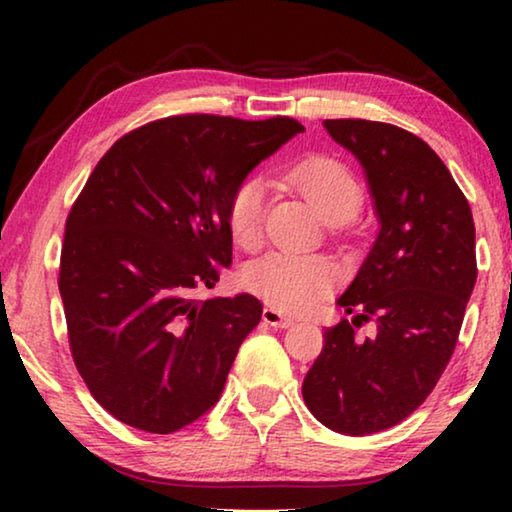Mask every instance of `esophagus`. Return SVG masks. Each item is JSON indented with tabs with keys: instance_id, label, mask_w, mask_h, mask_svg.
<instances>
[{
	"instance_id": "esophagus-1",
	"label": "esophagus",
	"mask_w": 512,
	"mask_h": 512,
	"mask_svg": "<svg viewBox=\"0 0 512 512\" xmlns=\"http://www.w3.org/2000/svg\"><path fill=\"white\" fill-rule=\"evenodd\" d=\"M262 318H264V323H268L271 327H282V329H287V327H291L293 325V318H289V316H284L280 309H275V307H264V311H262Z\"/></svg>"
}]
</instances>
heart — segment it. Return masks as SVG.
Listing matches in <instances>:
<instances>
[{
	"mask_svg": "<svg viewBox=\"0 0 512 512\" xmlns=\"http://www.w3.org/2000/svg\"><path fill=\"white\" fill-rule=\"evenodd\" d=\"M284 180L307 198L329 223L352 219L363 203V189L348 164L332 155H307L284 171ZM266 185L246 178L232 189L228 201V228L235 244L253 250L264 239ZM339 280V271L323 255H300L275 250L250 262L244 284L255 296L282 311H307L323 300Z\"/></svg>",
	"mask_w": 512,
	"mask_h": 512,
	"instance_id": "b5f03b06",
	"label": "heart"
}]
</instances>
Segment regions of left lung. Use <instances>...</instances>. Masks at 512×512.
<instances>
[{"label": "left lung", "mask_w": 512, "mask_h": 512, "mask_svg": "<svg viewBox=\"0 0 512 512\" xmlns=\"http://www.w3.org/2000/svg\"><path fill=\"white\" fill-rule=\"evenodd\" d=\"M366 169L379 237L325 329L302 397L332 431H384L418 409L452 359L476 282L472 210L445 162L418 135L370 119H325ZM375 322L378 334H353Z\"/></svg>", "instance_id": "obj_1"}]
</instances>
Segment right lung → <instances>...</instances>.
Masks as SVG:
<instances>
[{
	"label": "right lung",
	"instance_id": "right-lung-1",
	"mask_svg": "<svg viewBox=\"0 0 512 512\" xmlns=\"http://www.w3.org/2000/svg\"><path fill=\"white\" fill-rule=\"evenodd\" d=\"M302 131L291 117H164L119 137L90 173L58 289L74 366L112 418L173 433L219 400L262 302L194 293L232 262V189Z\"/></svg>",
	"mask_w": 512,
	"mask_h": 512
}]
</instances>
